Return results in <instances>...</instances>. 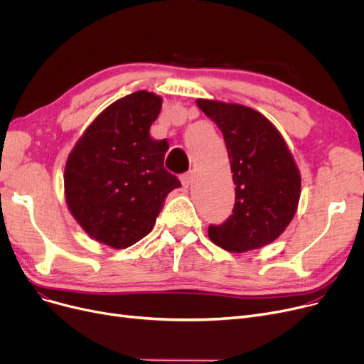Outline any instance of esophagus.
<instances>
[{
  "label": "esophagus",
  "mask_w": 364,
  "mask_h": 364,
  "mask_svg": "<svg viewBox=\"0 0 364 364\" xmlns=\"http://www.w3.org/2000/svg\"><path fill=\"white\" fill-rule=\"evenodd\" d=\"M180 180H181L183 187L188 188V186H192V183H193V174H192V172H186V174H183L180 177Z\"/></svg>",
  "instance_id": "1"
}]
</instances>
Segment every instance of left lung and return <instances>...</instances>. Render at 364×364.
Instances as JSON below:
<instances>
[{"label": "left lung", "instance_id": "1", "mask_svg": "<svg viewBox=\"0 0 364 364\" xmlns=\"http://www.w3.org/2000/svg\"><path fill=\"white\" fill-rule=\"evenodd\" d=\"M199 109L221 129L235 181L233 214L208 236L228 252H246L276 240L295 215L301 176L274 125L257 110L214 100Z\"/></svg>", "mask_w": 364, "mask_h": 364}]
</instances>
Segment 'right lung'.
<instances>
[{"mask_svg":"<svg viewBox=\"0 0 364 364\" xmlns=\"http://www.w3.org/2000/svg\"><path fill=\"white\" fill-rule=\"evenodd\" d=\"M162 99L136 91L106 107L76 143L65 166V193L84 230L124 250L147 236L169 192L181 187L164 168L166 140H153Z\"/></svg>","mask_w":364,"mask_h":364,"instance_id":"obj_1","label":"right lung"}]
</instances>
